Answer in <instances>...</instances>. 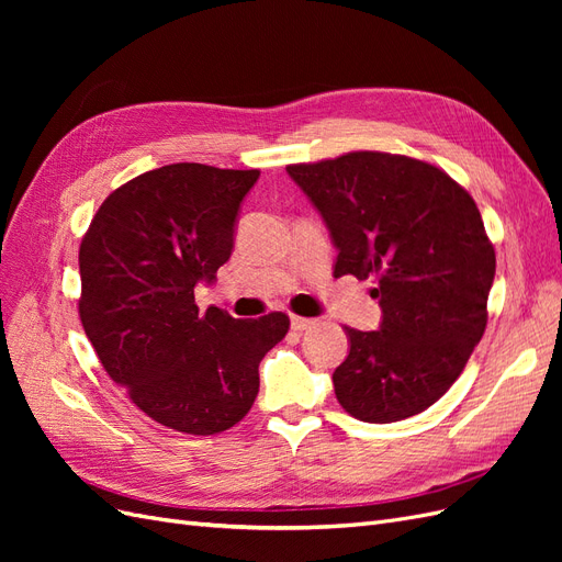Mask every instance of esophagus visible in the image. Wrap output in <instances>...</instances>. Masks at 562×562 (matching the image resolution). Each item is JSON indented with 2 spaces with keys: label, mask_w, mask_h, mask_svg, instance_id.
Segmentation results:
<instances>
[{
  "label": "esophagus",
  "mask_w": 562,
  "mask_h": 562,
  "mask_svg": "<svg viewBox=\"0 0 562 562\" xmlns=\"http://www.w3.org/2000/svg\"><path fill=\"white\" fill-rule=\"evenodd\" d=\"M291 326H293V330H310L312 326H316V321L314 318H304V316H291Z\"/></svg>",
  "instance_id": "obj_1"
}]
</instances>
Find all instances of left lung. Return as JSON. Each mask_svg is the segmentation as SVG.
<instances>
[{
	"mask_svg": "<svg viewBox=\"0 0 562 562\" xmlns=\"http://www.w3.org/2000/svg\"><path fill=\"white\" fill-rule=\"evenodd\" d=\"M326 223L335 277H375L378 330L345 328L349 356L333 372L345 411L389 424L427 411L462 375L487 326L495 248L462 184L440 168L386 151L285 168Z\"/></svg>",
	"mask_w": 562,
	"mask_h": 562,
	"instance_id": "1",
	"label": "left lung"
}]
</instances>
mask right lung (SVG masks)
<instances>
[{
  "label": "right lung",
  "mask_w": 562,
  "mask_h": 562,
  "mask_svg": "<svg viewBox=\"0 0 562 562\" xmlns=\"http://www.w3.org/2000/svg\"><path fill=\"white\" fill-rule=\"evenodd\" d=\"M260 171L168 164L114 190L79 246V318L108 375L168 429L213 436L258 396V366L291 321L194 304L234 248Z\"/></svg>",
  "instance_id": "add662e5"
}]
</instances>
